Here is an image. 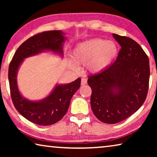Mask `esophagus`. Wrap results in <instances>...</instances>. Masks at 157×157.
<instances>
[{
	"instance_id": "1",
	"label": "esophagus",
	"mask_w": 157,
	"mask_h": 157,
	"mask_svg": "<svg viewBox=\"0 0 157 157\" xmlns=\"http://www.w3.org/2000/svg\"><path fill=\"white\" fill-rule=\"evenodd\" d=\"M87 83V79L86 78H82L81 80V85H84Z\"/></svg>"
}]
</instances>
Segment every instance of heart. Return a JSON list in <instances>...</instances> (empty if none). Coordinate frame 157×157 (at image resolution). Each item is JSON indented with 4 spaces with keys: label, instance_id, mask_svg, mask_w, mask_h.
<instances>
[{
    "label": "heart",
    "instance_id": "obj_1",
    "mask_svg": "<svg viewBox=\"0 0 157 157\" xmlns=\"http://www.w3.org/2000/svg\"><path fill=\"white\" fill-rule=\"evenodd\" d=\"M118 55V46L115 41L95 38L80 42L72 50V58L66 62L73 71H78V65H86L90 73L98 74L113 64Z\"/></svg>",
    "mask_w": 157,
    "mask_h": 157
}]
</instances>
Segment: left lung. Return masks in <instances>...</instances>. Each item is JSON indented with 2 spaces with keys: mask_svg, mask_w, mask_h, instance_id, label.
Listing matches in <instances>:
<instances>
[{
  "mask_svg": "<svg viewBox=\"0 0 157 157\" xmlns=\"http://www.w3.org/2000/svg\"><path fill=\"white\" fill-rule=\"evenodd\" d=\"M113 37L121 47L116 62L87 81L93 112L107 124L120 123L139 110L147 97L150 79L149 59L140 45L127 36Z\"/></svg>",
  "mask_w": 157,
  "mask_h": 157,
  "instance_id": "obj_1",
  "label": "left lung"
}]
</instances>
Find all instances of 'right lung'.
<instances>
[{
  "mask_svg": "<svg viewBox=\"0 0 157 157\" xmlns=\"http://www.w3.org/2000/svg\"><path fill=\"white\" fill-rule=\"evenodd\" d=\"M66 33L61 30L47 31L30 37L21 45L10 62L8 79L12 100L17 110L29 121L39 125H51L67 112L71 100L80 87L81 79L68 84L57 83L46 98L30 100L21 94L17 83L18 69L25 58L48 52L63 57Z\"/></svg>",
  "mask_w": 157,
  "mask_h": 157,
  "instance_id": "1",
  "label": "right lung"
}]
</instances>
